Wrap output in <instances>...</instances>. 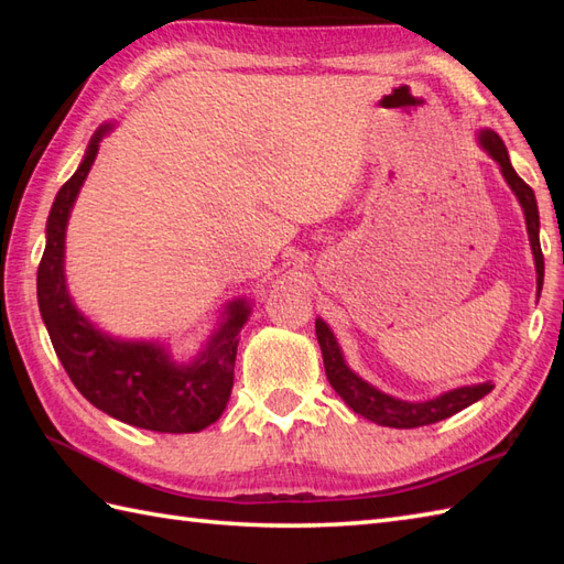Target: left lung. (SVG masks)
I'll list each match as a JSON object with an SVG mask.
<instances>
[{"label": "left lung", "instance_id": "left-lung-1", "mask_svg": "<svg viewBox=\"0 0 564 564\" xmlns=\"http://www.w3.org/2000/svg\"><path fill=\"white\" fill-rule=\"evenodd\" d=\"M480 145L497 160V164L501 166V174H505L507 184L511 186L513 194H517L521 208L525 213V227H529L531 249H533L535 271H538V293H541L545 261H543V251H541V237H538V232H541V218H538V203H535L533 188L525 184L517 172H513L505 140H501L495 130H482ZM315 332H317V341L322 349V361H325V373H327V380L332 382V388L337 390L339 398L349 404L356 414H361L380 426L416 429V426L436 424V422H441V419L458 414L460 410H465V406H470L473 402L482 400L485 394L492 392V388H495L492 382H480V386H465L458 390H451L446 394H438L436 400H429V402L394 400V398H390V394L376 390L373 386H368L366 380L358 378L354 370L344 364L339 344H337V339H334V334L329 332L325 322L317 319Z\"/></svg>", "mask_w": 564, "mask_h": 564}]
</instances>
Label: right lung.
I'll return each instance as SVG.
<instances>
[{"label":"right lung","mask_w":564,"mask_h":564,"mask_svg":"<svg viewBox=\"0 0 564 564\" xmlns=\"http://www.w3.org/2000/svg\"><path fill=\"white\" fill-rule=\"evenodd\" d=\"M109 126L94 133L79 170L57 191L47 215V242L39 263V307L53 349L75 388L118 422L162 434H191L210 426L232 392L239 332L247 303L227 307L223 329L191 366H174L162 346L106 337L72 305L65 289V227Z\"/></svg>","instance_id":"add662e5"}]
</instances>
